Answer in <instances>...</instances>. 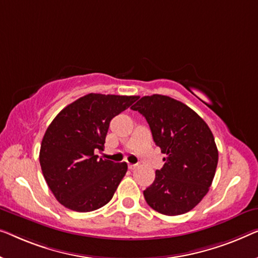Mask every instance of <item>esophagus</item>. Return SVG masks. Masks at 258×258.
<instances>
[{"label":"esophagus","instance_id":"obj_1","mask_svg":"<svg viewBox=\"0 0 258 258\" xmlns=\"http://www.w3.org/2000/svg\"><path fill=\"white\" fill-rule=\"evenodd\" d=\"M128 167H129L130 170H135L136 167H137V165H136V164H128Z\"/></svg>","mask_w":258,"mask_h":258}]
</instances>
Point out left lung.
Segmentation results:
<instances>
[{"label":"left lung","instance_id":"obj_1","mask_svg":"<svg viewBox=\"0 0 258 258\" xmlns=\"http://www.w3.org/2000/svg\"><path fill=\"white\" fill-rule=\"evenodd\" d=\"M132 107L145 117L164 166L156 171L155 181L143 192L152 210L164 215L187 213L206 196L219 152L207 123L196 111L170 96H140Z\"/></svg>","mask_w":258,"mask_h":258}]
</instances>
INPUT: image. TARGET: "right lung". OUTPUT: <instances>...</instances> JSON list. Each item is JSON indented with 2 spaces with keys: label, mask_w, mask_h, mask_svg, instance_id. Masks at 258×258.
Instances as JSON below:
<instances>
[{
  "label": "right lung",
  "mask_w": 258,
  "mask_h": 258,
  "mask_svg": "<svg viewBox=\"0 0 258 258\" xmlns=\"http://www.w3.org/2000/svg\"><path fill=\"white\" fill-rule=\"evenodd\" d=\"M137 96L87 94L65 107L43 137L39 163L59 203L76 212H92L109 203L128 170L125 162L98 159L111 118Z\"/></svg>",
  "instance_id": "obj_1"
}]
</instances>
